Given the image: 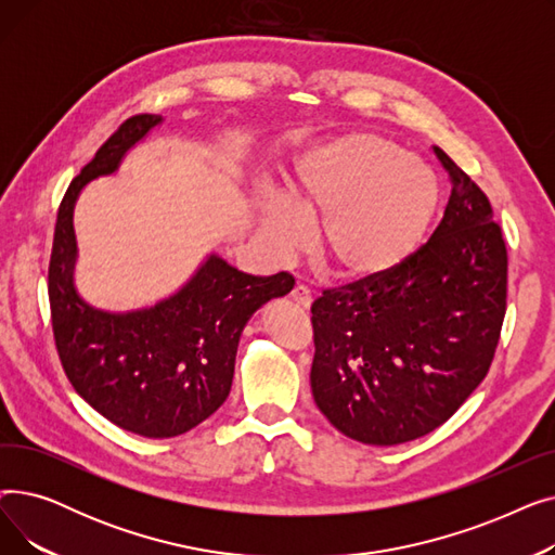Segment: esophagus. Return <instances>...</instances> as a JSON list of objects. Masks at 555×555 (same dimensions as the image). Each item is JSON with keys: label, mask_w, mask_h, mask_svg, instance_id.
Segmentation results:
<instances>
[{"label": "esophagus", "mask_w": 555, "mask_h": 555, "mask_svg": "<svg viewBox=\"0 0 555 555\" xmlns=\"http://www.w3.org/2000/svg\"><path fill=\"white\" fill-rule=\"evenodd\" d=\"M293 301L299 306V308H310V304H312V295H310V289L306 287V285H295V289H293Z\"/></svg>", "instance_id": "1"}]
</instances>
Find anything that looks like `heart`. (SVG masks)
I'll return each mask as SVG.
<instances>
[{
    "label": "heart",
    "instance_id": "1",
    "mask_svg": "<svg viewBox=\"0 0 555 555\" xmlns=\"http://www.w3.org/2000/svg\"><path fill=\"white\" fill-rule=\"evenodd\" d=\"M441 202L434 170L371 132H346L312 145L297 162L285 197L258 202V231L272 251L314 249L346 283L375 281L423 243Z\"/></svg>",
    "mask_w": 555,
    "mask_h": 555
}]
</instances>
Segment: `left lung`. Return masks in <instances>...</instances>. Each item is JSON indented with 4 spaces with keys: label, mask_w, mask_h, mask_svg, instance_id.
Masks as SVG:
<instances>
[{
    "label": "left lung",
    "mask_w": 555,
    "mask_h": 555,
    "mask_svg": "<svg viewBox=\"0 0 555 555\" xmlns=\"http://www.w3.org/2000/svg\"><path fill=\"white\" fill-rule=\"evenodd\" d=\"M452 193L393 272L314 299L312 396L348 439L398 446L441 427L481 385L506 314L508 256L486 193L441 149Z\"/></svg>",
    "instance_id": "left-lung-1"
}]
</instances>
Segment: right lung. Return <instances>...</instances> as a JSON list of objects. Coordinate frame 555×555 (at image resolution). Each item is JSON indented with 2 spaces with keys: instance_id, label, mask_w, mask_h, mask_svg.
<instances>
[{
  "instance_id": "add662e5",
  "label": "right lung",
  "mask_w": 555,
  "mask_h": 555,
  "mask_svg": "<svg viewBox=\"0 0 555 555\" xmlns=\"http://www.w3.org/2000/svg\"><path fill=\"white\" fill-rule=\"evenodd\" d=\"M159 124V114L130 116L76 175L57 209L49 260L53 339L72 387L109 423L145 439L184 434L218 410L249 317L295 287L287 272L251 276L211 254L180 293L151 308L107 312L76 293L78 193L112 175Z\"/></svg>"
}]
</instances>
